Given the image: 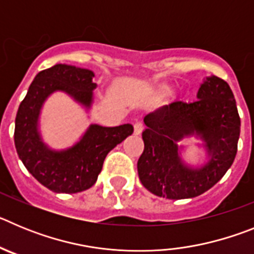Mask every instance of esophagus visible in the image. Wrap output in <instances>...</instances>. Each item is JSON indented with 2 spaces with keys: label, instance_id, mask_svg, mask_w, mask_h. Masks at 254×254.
<instances>
[{
  "label": "esophagus",
  "instance_id": "1",
  "mask_svg": "<svg viewBox=\"0 0 254 254\" xmlns=\"http://www.w3.org/2000/svg\"><path fill=\"white\" fill-rule=\"evenodd\" d=\"M143 131V125L142 122H136L133 125V132L134 134H141V132Z\"/></svg>",
  "mask_w": 254,
  "mask_h": 254
}]
</instances>
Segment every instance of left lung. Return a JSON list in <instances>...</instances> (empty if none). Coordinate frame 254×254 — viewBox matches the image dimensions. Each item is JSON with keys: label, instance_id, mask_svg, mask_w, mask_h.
Wrapping results in <instances>:
<instances>
[{"label": "left lung", "instance_id": "1", "mask_svg": "<svg viewBox=\"0 0 254 254\" xmlns=\"http://www.w3.org/2000/svg\"><path fill=\"white\" fill-rule=\"evenodd\" d=\"M145 143L137 161L142 186L151 193L169 199L193 198L214 187L232 167L241 134V118L234 95L223 78L203 80L197 100L170 103L146 114ZM199 138L206 161L192 167L181 159L187 137Z\"/></svg>", "mask_w": 254, "mask_h": 254}]
</instances>
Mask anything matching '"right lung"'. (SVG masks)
I'll use <instances>...</instances> for the list:
<instances>
[{
  "mask_svg": "<svg viewBox=\"0 0 254 254\" xmlns=\"http://www.w3.org/2000/svg\"><path fill=\"white\" fill-rule=\"evenodd\" d=\"M94 72L71 64H55L35 76L15 120V147L20 160L40 185L56 193H77L95 185L105 156L133 133L132 125L103 127L90 125L82 137L64 150L46 145L39 131L44 102L64 91L89 111L93 104Z\"/></svg>",
  "mask_w": 254,
  "mask_h": 254,
  "instance_id": "right-lung-1",
  "label": "right lung"
}]
</instances>
